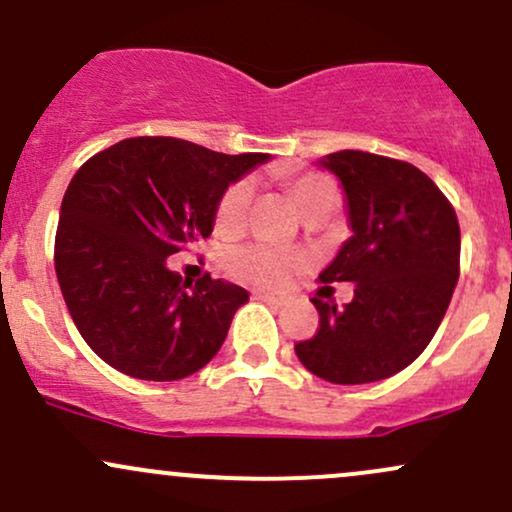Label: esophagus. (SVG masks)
<instances>
[{"label": "esophagus", "mask_w": 512, "mask_h": 512, "mask_svg": "<svg viewBox=\"0 0 512 512\" xmlns=\"http://www.w3.org/2000/svg\"><path fill=\"white\" fill-rule=\"evenodd\" d=\"M256 300L266 302V304H273V307H285L287 300L285 297H275V295H268V292H256Z\"/></svg>", "instance_id": "obj_1"}]
</instances>
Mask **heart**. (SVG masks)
Returning a JSON list of instances; mask_svg holds the SVG:
<instances>
[{
  "mask_svg": "<svg viewBox=\"0 0 512 512\" xmlns=\"http://www.w3.org/2000/svg\"><path fill=\"white\" fill-rule=\"evenodd\" d=\"M290 195L297 210H304L319 198H336V188L324 176H300L290 181ZM251 203V183L237 181L227 188L217 205V227L225 232H234L244 225L246 212ZM290 258L268 246H234L225 254V268L234 278L246 280L254 285H283L290 273Z\"/></svg>",
  "mask_w": 512,
  "mask_h": 512,
  "instance_id": "b5f03b06",
  "label": "heart"
}]
</instances>
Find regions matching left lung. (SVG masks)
Wrapping results in <instances>:
<instances>
[{
  "label": "left lung",
  "mask_w": 512,
  "mask_h": 512,
  "mask_svg": "<svg viewBox=\"0 0 512 512\" xmlns=\"http://www.w3.org/2000/svg\"><path fill=\"white\" fill-rule=\"evenodd\" d=\"M317 164L341 183L353 232L319 280L355 290L343 309L314 297L319 329L295 353L331 384L387 380L426 350L445 317L459 278L457 215L413 164L360 149Z\"/></svg>",
  "instance_id": "1"
}]
</instances>
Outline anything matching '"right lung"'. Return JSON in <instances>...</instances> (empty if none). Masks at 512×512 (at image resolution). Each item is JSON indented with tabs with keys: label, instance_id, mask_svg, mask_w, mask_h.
Returning <instances> with one entry per match:
<instances>
[{
	"label": "right lung",
	"instance_id": "1",
	"mask_svg": "<svg viewBox=\"0 0 512 512\" xmlns=\"http://www.w3.org/2000/svg\"><path fill=\"white\" fill-rule=\"evenodd\" d=\"M268 159L132 137L74 174L55 273L72 321L103 363L135 380L174 382L215 358L249 292L210 275L183 283L166 258L208 239L227 188Z\"/></svg>",
	"mask_w": 512,
	"mask_h": 512
}]
</instances>
